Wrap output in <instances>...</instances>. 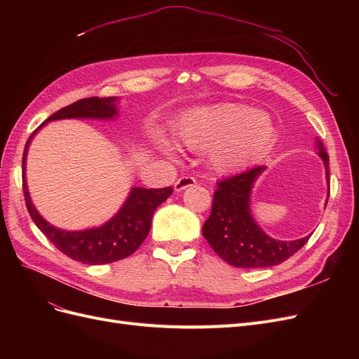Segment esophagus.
Returning a JSON list of instances; mask_svg holds the SVG:
<instances>
[{
  "instance_id": "34e87169",
  "label": "esophagus",
  "mask_w": 359,
  "mask_h": 359,
  "mask_svg": "<svg viewBox=\"0 0 359 359\" xmlns=\"http://www.w3.org/2000/svg\"><path fill=\"white\" fill-rule=\"evenodd\" d=\"M196 184V180H194L193 177H181L175 181V186H173V190L175 191H182L186 190L187 187H191Z\"/></svg>"
}]
</instances>
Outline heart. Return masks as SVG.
<instances>
[{
  "label": "heart",
  "instance_id": "heart-1",
  "mask_svg": "<svg viewBox=\"0 0 359 359\" xmlns=\"http://www.w3.org/2000/svg\"><path fill=\"white\" fill-rule=\"evenodd\" d=\"M178 140L190 151L208 149V165L219 175L240 172L262 157L276 137V124L265 111H250L240 103L198 106L182 115ZM160 149L175 158L177 151L166 140Z\"/></svg>",
  "mask_w": 359,
  "mask_h": 359
}]
</instances>
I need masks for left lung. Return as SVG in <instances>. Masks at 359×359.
Listing matches in <instances>:
<instances>
[{
  "label": "left lung",
  "mask_w": 359,
  "mask_h": 359,
  "mask_svg": "<svg viewBox=\"0 0 359 359\" xmlns=\"http://www.w3.org/2000/svg\"><path fill=\"white\" fill-rule=\"evenodd\" d=\"M314 144L323 161L325 178L330 186L327 149L319 139ZM262 170L264 166H257L217 184L211 214L202 227L205 240L214 252L236 268L253 269L280 265L295 255L311 236L310 233L292 241L276 240L257 224L252 214V189ZM325 203H328V198Z\"/></svg>",
  "instance_id": "obj_1"
}]
</instances>
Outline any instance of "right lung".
Wrapping results in <instances>:
<instances>
[{"label":"right lung","mask_w":359,"mask_h":359,"mask_svg":"<svg viewBox=\"0 0 359 359\" xmlns=\"http://www.w3.org/2000/svg\"><path fill=\"white\" fill-rule=\"evenodd\" d=\"M118 97H90L62 107L50 115L28 139L22 158V187L25 203L32 222L46 235L48 240L55 245L61 253L73 260L86 265H104L121 260L135 253L144 243L151 229L154 211L165 202L170 194L172 187L166 189H144L132 187L126 202L119 211L104 224L90 227L82 231H66L50 224L41 217L32 203L27 184V154L32 137L39 130L58 119H104L109 121L118 116Z\"/></svg>","instance_id":"obj_1"}]
</instances>
